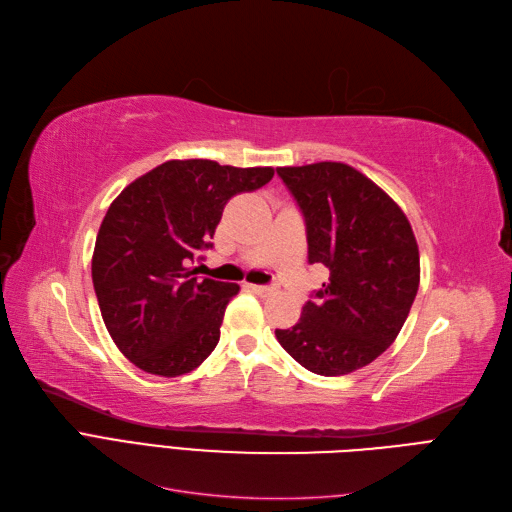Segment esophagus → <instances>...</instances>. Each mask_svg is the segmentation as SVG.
<instances>
[{"mask_svg":"<svg viewBox=\"0 0 512 512\" xmlns=\"http://www.w3.org/2000/svg\"><path fill=\"white\" fill-rule=\"evenodd\" d=\"M249 289L255 291L257 295H270V293H274V289L268 287V285H249Z\"/></svg>","mask_w":512,"mask_h":512,"instance_id":"obj_1","label":"esophagus"}]
</instances>
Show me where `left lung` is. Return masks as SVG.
Masks as SVG:
<instances>
[{
    "instance_id": "left-lung-1",
    "label": "left lung",
    "mask_w": 512,
    "mask_h": 512,
    "mask_svg": "<svg viewBox=\"0 0 512 512\" xmlns=\"http://www.w3.org/2000/svg\"><path fill=\"white\" fill-rule=\"evenodd\" d=\"M306 221L308 263L329 280L280 346L306 370L342 376L398 338L419 289V246L402 208L368 176L338 161L276 168Z\"/></svg>"
}]
</instances>
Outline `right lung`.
I'll list each match as a JSON object with an SVG mask.
<instances>
[{
    "label": "right lung",
    "instance_id": "right-lung-1",
    "mask_svg": "<svg viewBox=\"0 0 512 512\" xmlns=\"http://www.w3.org/2000/svg\"><path fill=\"white\" fill-rule=\"evenodd\" d=\"M272 168L172 159L127 185L106 212L91 276L108 334L140 370L180 376L214 351L234 283L189 266L212 249L225 204L268 185Z\"/></svg>",
    "mask_w": 512,
    "mask_h": 512
}]
</instances>
